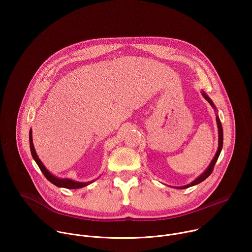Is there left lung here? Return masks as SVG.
<instances>
[{"label":"left lung","mask_w":252,"mask_h":252,"mask_svg":"<svg viewBox=\"0 0 252 252\" xmlns=\"http://www.w3.org/2000/svg\"><path fill=\"white\" fill-rule=\"evenodd\" d=\"M201 94H202L203 97H204V98L210 103V105L213 107L214 111H217V107H215V105H214L213 101L210 99V97H209L203 91H201ZM217 124H218V127H219V148H218L217 154H215V156H214V158H212L211 162L209 163V165L207 166V168H206L198 177H196L193 182H191L190 184H189V185H187V186H184V187H176V189H188V188L196 186V185L202 183V182L204 181V179H206V178L211 174V172H212V170H213V167H214V165H215V162H217V160H218V158H219V157H220V152H221V150H222V146H223V131H222V126H221L220 120V118H219L218 115H217Z\"/></svg>","instance_id":"left-lung-1"}]
</instances>
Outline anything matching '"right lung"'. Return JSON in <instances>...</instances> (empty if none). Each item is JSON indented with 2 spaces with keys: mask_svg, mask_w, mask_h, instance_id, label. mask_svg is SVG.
Segmentation results:
<instances>
[{
  "mask_svg": "<svg viewBox=\"0 0 252 252\" xmlns=\"http://www.w3.org/2000/svg\"><path fill=\"white\" fill-rule=\"evenodd\" d=\"M30 148H31V154L32 158L34 159V161L37 162L38 166L40 167L41 171L44 173V175L46 176V178L50 183H52L53 185H55L56 187L59 188H64V189H81V188H85L89 185H91L92 183H94V181H91L88 183H81V182H76L73 181V179L69 178H61L58 176H55L54 174H52L44 165V163L41 161V159L39 158L37 153L34 151V147L32 143V129L30 130Z\"/></svg>",
  "mask_w": 252,
  "mask_h": 252,
  "instance_id": "add662e5",
  "label": "right lung"
}]
</instances>
